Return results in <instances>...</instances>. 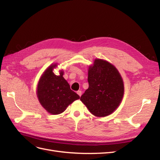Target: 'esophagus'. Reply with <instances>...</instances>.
<instances>
[{"label":"esophagus","mask_w":160,"mask_h":160,"mask_svg":"<svg viewBox=\"0 0 160 160\" xmlns=\"http://www.w3.org/2000/svg\"><path fill=\"white\" fill-rule=\"evenodd\" d=\"M77 93L78 94V95L81 97V94H82V92H81V91H77Z\"/></svg>","instance_id":"obj_1"}]
</instances>
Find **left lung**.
<instances>
[{"label": "left lung", "instance_id": "1", "mask_svg": "<svg viewBox=\"0 0 160 160\" xmlns=\"http://www.w3.org/2000/svg\"><path fill=\"white\" fill-rule=\"evenodd\" d=\"M89 88L81 101L97 117L112 113L122 100L123 82L115 67L106 61L95 59L88 71Z\"/></svg>", "mask_w": 160, "mask_h": 160}]
</instances>
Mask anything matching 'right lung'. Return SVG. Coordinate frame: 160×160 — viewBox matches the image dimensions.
<instances>
[{"instance_id":"obj_1","label":"right lung","mask_w":160,"mask_h":160,"mask_svg":"<svg viewBox=\"0 0 160 160\" xmlns=\"http://www.w3.org/2000/svg\"><path fill=\"white\" fill-rule=\"evenodd\" d=\"M56 65L47 69L38 82L37 97L41 105L52 115L61 113L74 101L80 98L72 91L69 84L63 78V72L59 75L52 72Z\"/></svg>"}]
</instances>
